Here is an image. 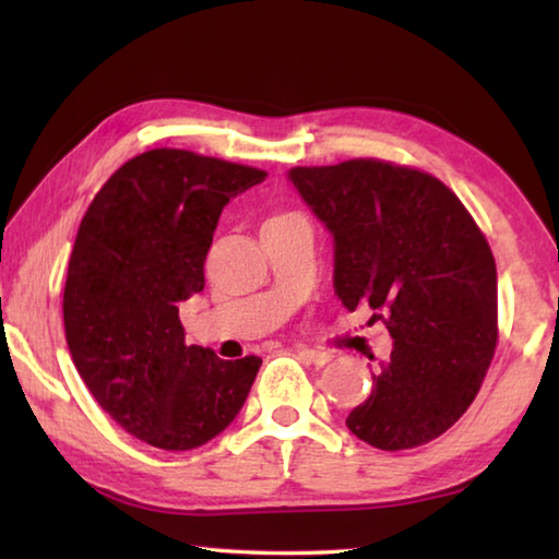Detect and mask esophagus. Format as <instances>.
I'll list each match as a JSON object with an SVG mask.
<instances>
[{
  "mask_svg": "<svg viewBox=\"0 0 559 559\" xmlns=\"http://www.w3.org/2000/svg\"><path fill=\"white\" fill-rule=\"evenodd\" d=\"M298 355H300V359H306V362L318 365V367H323L330 362V359H333V355L325 353V349H300Z\"/></svg>",
  "mask_w": 559,
  "mask_h": 559,
  "instance_id": "1",
  "label": "esophagus"
}]
</instances>
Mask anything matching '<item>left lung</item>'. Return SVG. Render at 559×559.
<instances>
[{
  "mask_svg": "<svg viewBox=\"0 0 559 559\" xmlns=\"http://www.w3.org/2000/svg\"><path fill=\"white\" fill-rule=\"evenodd\" d=\"M290 182L335 239V293L394 337L347 429L374 449H414L456 424L498 343L496 259L451 189L374 157L293 167Z\"/></svg>",
  "mask_w": 559,
  "mask_h": 559,
  "instance_id": "obj_1",
  "label": "left lung"
}]
</instances>
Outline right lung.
Segmentation results:
<instances>
[{"label": "right lung", "mask_w": 559, "mask_h": 559, "mask_svg": "<svg viewBox=\"0 0 559 559\" xmlns=\"http://www.w3.org/2000/svg\"><path fill=\"white\" fill-rule=\"evenodd\" d=\"M266 173L157 147L110 175L83 214L63 288L66 343L100 409L165 451L222 433L261 357L185 345L179 302L204 290V259L231 197Z\"/></svg>", "instance_id": "obj_1"}]
</instances>
